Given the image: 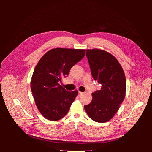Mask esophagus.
Listing matches in <instances>:
<instances>
[{
  "label": "esophagus",
  "instance_id": "1",
  "mask_svg": "<svg viewBox=\"0 0 152 152\" xmlns=\"http://www.w3.org/2000/svg\"><path fill=\"white\" fill-rule=\"evenodd\" d=\"M84 94V93H82V92H80V91H79V96H81Z\"/></svg>",
  "mask_w": 152,
  "mask_h": 152
}]
</instances>
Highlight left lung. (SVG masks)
<instances>
[{
    "instance_id": "1",
    "label": "left lung",
    "mask_w": 152,
    "mask_h": 152,
    "mask_svg": "<svg viewBox=\"0 0 152 152\" xmlns=\"http://www.w3.org/2000/svg\"><path fill=\"white\" fill-rule=\"evenodd\" d=\"M86 56L92 75L102 87L92 93L93 99L84 108L94 121L108 122L114 117L125 98V73L116 58L106 50L87 49Z\"/></svg>"
}]
</instances>
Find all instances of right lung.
Instances as JSON below:
<instances>
[{
	"label": "right lung",
	"mask_w": 152,
	"mask_h": 152,
	"mask_svg": "<svg viewBox=\"0 0 152 152\" xmlns=\"http://www.w3.org/2000/svg\"><path fill=\"white\" fill-rule=\"evenodd\" d=\"M85 54V49L54 48L37 64L31 79V90L37 107L48 120L59 121L68 112L78 91H67L59 82Z\"/></svg>",
	"instance_id": "add662e5"
}]
</instances>
